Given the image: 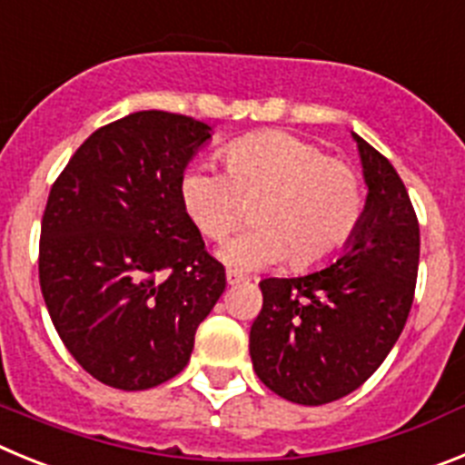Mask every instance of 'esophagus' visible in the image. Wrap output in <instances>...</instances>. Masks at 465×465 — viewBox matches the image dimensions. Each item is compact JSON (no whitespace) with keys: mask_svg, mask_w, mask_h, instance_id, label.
<instances>
[{"mask_svg":"<svg viewBox=\"0 0 465 465\" xmlns=\"http://www.w3.org/2000/svg\"><path fill=\"white\" fill-rule=\"evenodd\" d=\"M227 282H229V284L242 282V275H238L236 271H227Z\"/></svg>","mask_w":465,"mask_h":465,"instance_id":"obj_1","label":"esophagus"}]
</instances>
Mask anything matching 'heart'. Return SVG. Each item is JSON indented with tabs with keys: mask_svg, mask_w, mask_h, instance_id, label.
Returning <instances> with one entry per match:
<instances>
[{
	"mask_svg": "<svg viewBox=\"0 0 465 465\" xmlns=\"http://www.w3.org/2000/svg\"><path fill=\"white\" fill-rule=\"evenodd\" d=\"M224 173L190 166L178 194L185 215L211 241H224L245 223L254 229L223 248L236 269L292 259L299 271L331 262L359 232L366 187L354 166L333 160L312 141L287 132H262L223 150Z\"/></svg>",
	"mask_w": 465,
	"mask_h": 465,
	"instance_id": "obj_1",
	"label": "heart"
}]
</instances>
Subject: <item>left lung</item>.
<instances>
[{
	"label": "left lung",
	"mask_w": 465,
	"mask_h": 465,
	"mask_svg": "<svg viewBox=\"0 0 465 465\" xmlns=\"http://www.w3.org/2000/svg\"><path fill=\"white\" fill-rule=\"evenodd\" d=\"M368 185L361 227L329 269L266 278L250 329L254 373L271 391L322 405L361 387L403 331L420 266V223L401 175L354 134Z\"/></svg>",
	"instance_id": "left-lung-1"
}]
</instances>
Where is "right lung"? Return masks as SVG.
<instances>
[{"instance_id":"obj_1","label":"right lung","mask_w":465,"mask_h":465,"mask_svg":"<svg viewBox=\"0 0 465 465\" xmlns=\"http://www.w3.org/2000/svg\"><path fill=\"white\" fill-rule=\"evenodd\" d=\"M211 127L139 111L99 127L53 183L39 282L62 342L92 378L139 391L187 366L227 287L178 183Z\"/></svg>"}]
</instances>
